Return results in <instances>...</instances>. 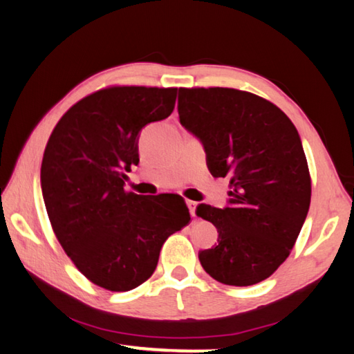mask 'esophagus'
Segmentation results:
<instances>
[{
	"label": "esophagus",
	"mask_w": 354,
	"mask_h": 354,
	"mask_svg": "<svg viewBox=\"0 0 354 354\" xmlns=\"http://www.w3.org/2000/svg\"><path fill=\"white\" fill-rule=\"evenodd\" d=\"M187 206H189V211H190V215H192V217H196V214H195L196 203H195V201H192V200H187Z\"/></svg>",
	"instance_id": "obj_1"
}]
</instances>
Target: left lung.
<instances>
[{
  "instance_id": "8db88e82",
  "label": "left lung",
  "mask_w": 354,
  "mask_h": 354,
  "mask_svg": "<svg viewBox=\"0 0 354 354\" xmlns=\"http://www.w3.org/2000/svg\"><path fill=\"white\" fill-rule=\"evenodd\" d=\"M179 122L206 149L211 175L230 179V206L196 207L218 245L198 253L206 273L253 286L290 254L310 205V175L298 131L270 101L227 87L179 88Z\"/></svg>"
}]
</instances>
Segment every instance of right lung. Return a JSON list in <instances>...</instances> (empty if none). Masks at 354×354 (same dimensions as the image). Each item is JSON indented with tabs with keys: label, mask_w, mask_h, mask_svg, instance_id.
Returning a JSON list of instances; mask_svg holds the SVG:
<instances>
[{
	"label": "right lung",
	"mask_w": 354,
	"mask_h": 354,
	"mask_svg": "<svg viewBox=\"0 0 354 354\" xmlns=\"http://www.w3.org/2000/svg\"><path fill=\"white\" fill-rule=\"evenodd\" d=\"M176 87L111 86L59 120L41 160V194L59 243L84 277L127 292L151 277L164 242L189 223L183 196L124 190L139 133L170 115Z\"/></svg>",
	"instance_id": "obj_1"
}]
</instances>
